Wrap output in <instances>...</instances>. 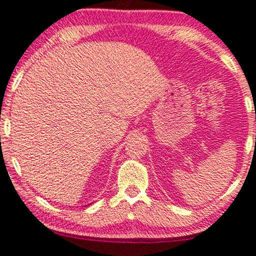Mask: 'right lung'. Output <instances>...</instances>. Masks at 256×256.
<instances>
[{"label": "right lung", "mask_w": 256, "mask_h": 256, "mask_svg": "<svg viewBox=\"0 0 256 256\" xmlns=\"http://www.w3.org/2000/svg\"><path fill=\"white\" fill-rule=\"evenodd\" d=\"M86 206H87V205H86Z\"/></svg>", "instance_id": "1"}]
</instances>
